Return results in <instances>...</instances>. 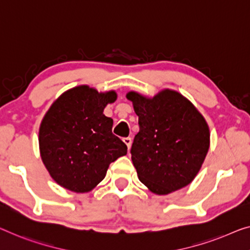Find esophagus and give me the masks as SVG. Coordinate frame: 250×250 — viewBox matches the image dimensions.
<instances>
[{"instance_id": "obj_1", "label": "esophagus", "mask_w": 250, "mask_h": 250, "mask_svg": "<svg viewBox=\"0 0 250 250\" xmlns=\"http://www.w3.org/2000/svg\"><path fill=\"white\" fill-rule=\"evenodd\" d=\"M124 143L126 145V147H128V149H130V147H131V144H132V139L130 137L124 138Z\"/></svg>"}]
</instances>
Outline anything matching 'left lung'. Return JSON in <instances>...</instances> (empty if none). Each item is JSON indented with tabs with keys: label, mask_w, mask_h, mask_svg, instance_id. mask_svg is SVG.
<instances>
[{
	"label": "left lung",
	"mask_w": 250,
	"mask_h": 250,
	"mask_svg": "<svg viewBox=\"0 0 250 250\" xmlns=\"http://www.w3.org/2000/svg\"><path fill=\"white\" fill-rule=\"evenodd\" d=\"M139 118L131 159L140 182L158 195L194 180L210 147V131L196 107L183 95L164 89L149 99L129 92Z\"/></svg>",
	"instance_id": "1"
}]
</instances>
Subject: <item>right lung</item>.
Segmentation results:
<instances>
[{
  "instance_id": "1",
  "label": "right lung",
  "mask_w": 250,
  "mask_h": 250,
  "mask_svg": "<svg viewBox=\"0 0 250 250\" xmlns=\"http://www.w3.org/2000/svg\"><path fill=\"white\" fill-rule=\"evenodd\" d=\"M117 100L114 91L99 93L87 85L68 89L47 111L39 129L42 159L56 183L76 193L89 192L105 177L126 146L112 133L103 114Z\"/></svg>"
}]
</instances>
